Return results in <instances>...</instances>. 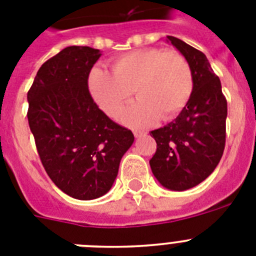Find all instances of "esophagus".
Listing matches in <instances>:
<instances>
[{"label":"esophagus","mask_w":256,"mask_h":256,"mask_svg":"<svg viewBox=\"0 0 256 256\" xmlns=\"http://www.w3.org/2000/svg\"><path fill=\"white\" fill-rule=\"evenodd\" d=\"M133 134H134V137H142V136L146 134V132H144V130H133Z\"/></svg>","instance_id":"obj_1"}]
</instances>
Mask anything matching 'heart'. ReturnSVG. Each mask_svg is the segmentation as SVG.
I'll use <instances>...</instances> for the list:
<instances>
[{
    "label": "heart",
    "instance_id": "obj_1",
    "mask_svg": "<svg viewBox=\"0 0 256 256\" xmlns=\"http://www.w3.org/2000/svg\"><path fill=\"white\" fill-rule=\"evenodd\" d=\"M112 73L96 68L88 78L94 102L108 116H116L133 94L138 101L122 120L141 126L173 119L182 112L192 94V72L186 58L177 51L140 48L118 56L110 64Z\"/></svg>",
    "mask_w": 256,
    "mask_h": 256
}]
</instances>
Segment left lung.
I'll return each instance as SVG.
<instances>
[{"label": "left lung", "instance_id": "8db88e82", "mask_svg": "<svg viewBox=\"0 0 256 256\" xmlns=\"http://www.w3.org/2000/svg\"><path fill=\"white\" fill-rule=\"evenodd\" d=\"M188 61L192 94L176 119L151 130L156 152L150 166L162 186L184 191L198 186L214 172L224 151L227 100L206 56L180 38L166 37Z\"/></svg>", "mask_w": 256, "mask_h": 256}]
</instances>
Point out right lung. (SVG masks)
Here are the masks:
<instances>
[{
    "label": "right lung",
    "instance_id": "1",
    "mask_svg": "<svg viewBox=\"0 0 256 256\" xmlns=\"http://www.w3.org/2000/svg\"><path fill=\"white\" fill-rule=\"evenodd\" d=\"M100 50L70 46L47 60L28 92V122L38 155L56 186L78 200L112 188L134 136L98 108L88 76Z\"/></svg>",
    "mask_w": 256,
    "mask_h": 256
}]
</instances>
